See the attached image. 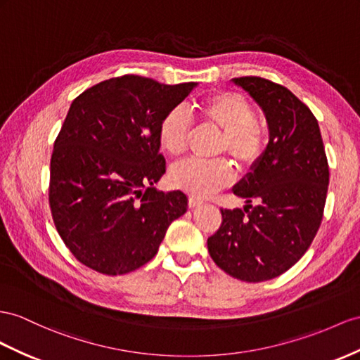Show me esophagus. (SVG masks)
I'll use <instances>...</instances> for the list:
<instances>
[{"instance_id": "obj_1", "label": "esophagus", "mask_w": 360, "mask_h": 360, "mask_svg": "<svg viewBox=\"0 0 360 360\" xmlns=\"http://www.w3.org/2000/svg\"><path fill=\"white\" fill-rule=\"evenodd\" d=\"M200 204H202V200H200V199H198V198H193V196H190V198H188V207H190V208L199 207Z\"/></svg>"}]
</instances>
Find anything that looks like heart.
<instances>
[{"label": "heart", "mask_w": 360, "mask_h": 360, "mask_svg": "<svg viewBox=\"0 0 360 360\" xmlns=\"http://www.w3.org/2000/svg\"><path fill=\"white\" fill-rule=\"evenodd\" d=\"M200 124L222 131L217 153H228L242 167H254L262 160L268 144V132L257 118L252 101L238 91H216L193 106ZM193 122L187 110L172 108L161 118L158 141L170 156L187 150ZM234 178L233 165L225 158L213 161L190 160L174 165L170 182L193 198H207L224 188Z\"/></svg>", "instance_id": "1"}]
</instances>
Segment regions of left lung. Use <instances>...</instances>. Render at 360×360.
I'll return each instance as SVG.
<instances>
[{
  "instance_id": "8db88e82",
  "label": "left lung",
  "mask_w": 360,
  "mask_h": 360,
  "mask_svg": "<svg viewBox=\"0 0 360 360\" xmlns=\"http://www.w3.org/2000/svg\"><path fill=\"white\" fill-rule=\"evenodd\" d=\"M259 103L269 124L262 160L234 188L248 205L220 208L208 237L211 259L246 283L275 278L306 254L324 216L328 161L316 117L283 85L257 76L234 79Z\"/></svg>"
}]
</instances>
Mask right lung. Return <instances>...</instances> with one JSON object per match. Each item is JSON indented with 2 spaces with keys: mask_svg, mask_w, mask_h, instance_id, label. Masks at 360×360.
Returning <instances> with one entry per match:
<instances>
[{
  "mask_svg": "<svg viewBox=\"0 0 360 360\" xmlns=\"http://www.w3.org/2000/svg\"><path fill=\"white\" fill-rule=\"evenodd\" d=\"M195 85L124 75L72 100L54 140L49 202L63 243L89 269L122 275L141 268L187 211L182 191L153 184L165 172L161 118Z\"/></svg>",
  "mask_w": 360,
  "mask_h": 360,
  "instance_id": "obj_1",
  "label": "right lung"
}]
</instances>
